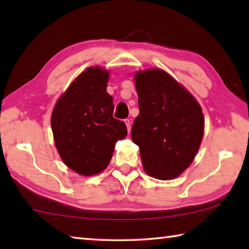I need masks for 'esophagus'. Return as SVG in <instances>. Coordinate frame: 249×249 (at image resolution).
<instances>
[{"instance_id":"1","label":"esophagus","mask_w":249,"mask_h":249,"mask_svg":"<svg viewBox=\"0 0 249 249\" xmlns=\"http://www.w3.org/2000/svg\"><path fill=\"white\" fill-rule=\"evenodd\" d=\"M124 122H125V124H126V127H127L128 132H129V129H130V121L128 119H126Z\"/></svg>"}]
</instances>
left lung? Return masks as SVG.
I'll return each instance as SVG.
<instances>
[{"instance_id": "obj_1", "label": "left lung", "mask_w": 249, "mask_h": 249, "mask_svg": "<svg viewBox=\"0 0 249 249\" xmlns=\"http://www.w3.org/2000/svg\"><path fill=\"white\" fill-rule=\"evenodd\" d=\"M140 114L132 140L141 149L145 171L160 180L178 177L191 165L204 132L196 100L163 70L135 74Z\"/></svg>"}]
</instances>
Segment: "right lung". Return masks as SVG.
<instances>
[{
	"mask_svg": "<svg viewBox=\"0 0 249 249\" xmlns=\"http://www.w3.org/2000/svg\"><path fill=\"white\" fill-rule=\"evenodd\" d=\"M107 80V70L90 67L71 83L53 108L54 144L64 162L79 175L103 171L115 142L127 135L124 122L113 117Z\"/></svg>",
	"mask_w": 249,
	"mask_h": 249,
	"instance_id": "add662e5",
	"label": "right lung"
}]
</instances>
